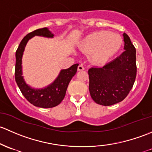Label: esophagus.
<instances>
[{
  "instance_id": "esophagus-1",
  "label": "esophagus",
  "mask_w": 152,
  "mask_h": 152,
  "mask_svg": "<svg viewBox=\"0 0 152 152\" xmlns=\"http://www.w3.org/2000/svg\"><path fill=\"white\" fill-rule=\"evenodd\" d=\"M85 69V68H84V66L83 65H79L77 67V70L78 71H83V70Z\"/></svg>"
}]
</instances>
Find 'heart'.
<instances>
[{"label": "heart", "mask_w": 152, "mask_h": 152, "mask_svg": "<svg viewBox=\"0 0 152 152\" xmlns=\"http://www.w3.org/2000/svg\"><path fill=\"white\" fill-rule=\"evenodd\" d=\"M123 45L121 36L110 31H100L84 37L80 43L81 50L90 52L91 60L103 64L115 56Z\"/></svg>", "instance_id": "1"}]
</instances>
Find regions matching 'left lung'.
<instances>
[{
	"label": "left lung",
	"mask_w": 152,
	"mask_h": 152,
	"mask_svg": "<svg viewBox=\"0 0 152 152\" xmlns=\"http://www.w3.org/2000/svg\"><path fill=\"white\" fill-rule=\"evenodd\" d=\"M124 51L102 67L88 69L89 92L94 101L110 106L125 99L135 80L136 50L127 34H123Z\"/></svg>",
	"instance_id": "8db88e82"
}]
</instances>
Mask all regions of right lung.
I'll list each match as a JSON object with an SVG mask.
<instances>
[{"mask_svg": "<svg viewBox=\"0 0 152 152\" xmlns=\"http://www.w3.org/2000/svg\"><path fill=\"white\" fill-rule=\"evenodd\" d=\"M35 36L53 38L54 34L48 28H43L29 33L23 39L15 55V80L20 91L30 103L36 107L50 108L57 106L64 99L69 83L76 74L78 64H75L66 69L61 70L56 80L48 86L42 88H34L31 87L26 83L23 76L22 59L28 42Z\"/></svg>", "mask_w": 152, "mask_h": 152, "instance_id": "right-lung-1", "label": "right lung"}]
</instances>
